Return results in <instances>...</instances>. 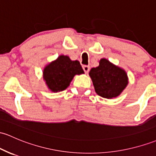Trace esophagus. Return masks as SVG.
<instances>
[{"label":"esophagus","mask_w":156,"mask_h":156,"mask_svg":"<svg viewBox=\"0 0 156 156\" xmlns=\"http://www.w3.org/2000/svg\"><path fill=\"white\" fill-rule=\"evenodd\" d=\"M83 69L85 72V73H88V72L90 71V66H87V65H83Z\"/></svg>","instance_id":"obj_1"}]
</instances>
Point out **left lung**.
<instances>
[{
  "label": "left lung",
  "instance_id": "1",
  "mask_svg": "<svg viewBox=\"0 0 156 156\" xmlns=\"http://www.w3.org/2000/svg\"><path fill=\"white\" fill-rule=\"evenodd\" d=\"M89 75L95 92L105 98L119 96L128 84L126 72L106 58L101 59L99 66L92 68Z\"/></svg>",
  "mask_w": 156,
  "mask_h": 156
}]
</instances>
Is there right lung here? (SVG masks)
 Wrapping results in <instances>:
<instances>
[{
	"instance_id": "right-lung-1",
	"label": "right lung",
	"mask_w": 156,
	"mask_h": 156,
	"mask_svg": "<svg viewBox=\"0 0 156 156\" xmlns=\"http://www.w3.org/2000/svg\"><path fill=\"white\" fill-rule=\"evenodd\" d=\"M84 73L78 61H72L68 56L60 55L55 61L45 66L44 79L48 88L58 92L66 90L75 75Z\"/></svg>"
}]
</instances>
